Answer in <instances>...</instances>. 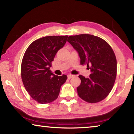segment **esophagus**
<instances>
[{"label": "esophagus", "mask_w": 134, "mask_h": 134, "mask_svg": "<svg viewBox=\"0 0 134 134\" xmlns=\"http://www.w3.org/2000/svg\"><path fill=\"white\" fill-rule=\"evenodd\" d=\"M74 76V75H71V74H69V75L67 76V77H68V79H71L72 77H73Z\"/></svg>", "instance_id": "34e87169"}]
</instances>
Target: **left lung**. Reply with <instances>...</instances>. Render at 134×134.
Segmentation results:
<instances>
[{
	"label": "left lung",
	"mask_w": 134,
	"mask_h": 134,
	"mask_svg": "<svg viewBox=\"0 0 134 134\" xmlns=\"http://www.w3.org/2000/svg\"><path fill=\"white\" fill-rule=\"evenodd\" d=\"M67 41L77 52L81 64H87L91 72L88 78L79 76V97L91 103L102 100L112 90L116 77V59L113 49L105 40L90 34L70 36Z\"/></svg>",
	"instance_id": "obj_1"
}]
</instances>
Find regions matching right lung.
<instances>
[{
	"label": "right lung",
	"instance_id": "1",
	"mask_svg": "<svg viewBox=\"0 0 134 134\" xmlns=\"http://www.w3.org/2000/svg\"><path fill=\"white\" fill-rule=\"evenodd\" d=\"M68 38L49 36L32 42L25 53L21 64V77L26 91L38 103L45 104L55 100L60 88L67 79L65 74L52 73L51 62Z\"/></svg>",
	"mask_w": 134,
	"mask_h": 134
}]
</instances>
